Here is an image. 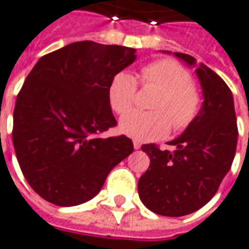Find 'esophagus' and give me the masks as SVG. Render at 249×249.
I'll return each instance as SVG.
<instances>
[{
	"label": "esophagus",
	"instance_id": "esophagus-1",
	"mask_svg": "<svg viewBox=\"0 0 249 249\" xmlns=\"http://www.w3.org/2000/svg\"><path fill=\"white\" fill-rule=\"evenodd\" d=\"M133 148L136 149V150H139V149L141 148V143H140L139 141H133Z\"/></svg>",
	"mask_w": 249,
	"mask_h": 249
}]
</instances>
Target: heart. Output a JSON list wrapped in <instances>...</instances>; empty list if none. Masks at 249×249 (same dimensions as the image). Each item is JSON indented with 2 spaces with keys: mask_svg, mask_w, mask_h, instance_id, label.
<instances>
[{
  "mask_svg": "<svg viewBox=\"0 0 249 249\" xmlns=\"http://www.w3.org/2000/svg\"><path fill=\"white\" fill-rule=\"evenodd\" d=\"M143 87L160 89L152 109L133 110L120 121V130L137 141H156L169 134L171 124L177 130L186 129L196 119L200 108L198 88L191 83L189 71L173 59H160L140 71ZM137 96V82L129 72H119L109 87V101L119 113H128Z\"/></svg>",
  "mask_w": 249,
  "mask_h": 249,
  "instance_id": "b5f03b06",
  "label": "heart"
}]
</instances>
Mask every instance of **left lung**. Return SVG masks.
Listing matches in <instances>:
<instances>
[{
    "label": "left lung",
    "mask_w": 249,
    "mask_h": 249,
    "mask_svg": "<svg viewBox=\"0 0 249 249\" xmlns=\"http://www.w3.org/2000/svg\"><path fill=\"white\" fill-rule=\"evenodd\" d=\"M174 55L196 67L203 104L185 132L167 142L174 150H161L154 143L141 146L150 165L139 181L140 199L163 216H183L210 202L231 169L237 143L231 89L211 68L196 66L191 55Z\"/></svg>",
    "instance_id": "obj_1"
}]
</instances>
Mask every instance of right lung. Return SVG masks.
Here are the masks:
<instances>
[{"mask_svg": "<svg viewBox=\"0 0 249 249\" xmlns=\"http://www.w3.org/2000/svg\"><path fill=\"white\" fill-rule=\"evenodd\" d=\"M136 50L82 40L42 56L18 93L13 145L31 189L62 207L101 190L113 167L133 152L126 136L99 139L115 126L110 83Z\"/></svg>", "mask_w": 249, "mask_h": 249, "instance_id": "right-lung-1", "label": "right lung"}]
</instances>
